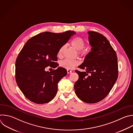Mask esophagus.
Here are the masks:
<instances>
[{
  "label": "esophagus",
  "mask_w": 133,
  "mask_h": 133,
  "mask_svg": "<svg viewBox=\"0 0 133 133\" xmlns=\"http://www.w3.org/2000/svg\"><path fill=\"white\" fill-rule=\"evenodd\" d=\"M67 73H68V74H71V72H72V71L70 70H67Z\"/></svg>",
  "instance_id": "obj_1"
}]
</instances>
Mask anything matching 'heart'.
<instances>
[{
	"label": "heart",
	"mask_w": 133,
	"mask_h": 133,
	"mask_svg": "<svg viewBox=\"0 0 133 133\" xmlns=\"http://www.w3.org/2000/svg\"><path fill=\"white\" fill-rule=\"evenodd\" d=\"M71 45L76 50H78V54L81 56H84L87 55V51L86 50L83 49L85 46V42L84 40L80 37H76L73 38L71 42ZM65 48V45H63L60 47L57 52V56L62 57L63 55L64 51ZM80 64V61L77 59H65L63 60L60 63L61 67L70 70L73 69L75 67Z\"/></svg>",
	"instance_id": "1"
}]
</instances>
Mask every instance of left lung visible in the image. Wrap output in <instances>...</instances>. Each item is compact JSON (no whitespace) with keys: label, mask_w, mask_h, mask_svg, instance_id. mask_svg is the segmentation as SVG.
I'll return each instance as SVG.
<instances>
[{"label":"left lung","mask_w":133,"mask_h":133,"mask_svg":"<svg viewBox=\"0 0 133 133\" xmlns=\"http://www.w3.org/2000/svg\"><path fill=\"white\" fill-rule=\"evenodd\" d=\"M91 51L78 66L85 72L76 70L79 78L74 85L75 93L82 101L97 103L109 94L118 77L117 58L115 51L101 34L89 31Z\"/></svg>","instance_id":"left-lung-1"}]
</instances>
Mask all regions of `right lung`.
<instances>
[{"label": "right lung", "mask_w": 133, "mask_h": 133, "mask_svg": "<svg viewBox=\"0 0 133 133\" xmlns=\"http://www.w3.org/2000/svg\"><path fill=\"white\" fill-rule=\"evenodd\" d=\"M76 33H40L25 43L16 61L17 83L24 96L36 104L51 101L57 92L58 83L67 75V70L58 67L46 71L48 66H58L57 52Z\"/></svg>", "instance_id": "obj_1"}]
</instances>
